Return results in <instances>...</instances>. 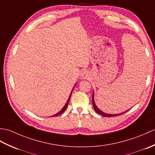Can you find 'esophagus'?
<instances>
[{
    "mask_svg": "<svg viewBox=\"0 0 155 155\" xmlns=\"http://www.w3.org/2000/svg\"><path fill=\"white\" fill-rule=\"evenodd\" d=\"M82 76H83V77H87V73L86 72H83V74H82Z\"/></svg>",
    "mask_w": 155,
    "mask_h": 155,
    "instance_id": "esophagus-1",
    "label": "esophagus"
}]
</instances>
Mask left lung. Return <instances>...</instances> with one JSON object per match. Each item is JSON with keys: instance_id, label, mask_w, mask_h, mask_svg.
<instances>
[{"instance_id": "1", "label": "left lung", "mask_w": 155, "mask_h": 155, "mask_svg": "<svg viewBox=\"0 0 155 155\" xmlns=\"http://www.w3.org/2000/svg\"><path fill=\"white\" fill-rule=\"evenodd\" d=\"M92 98H93V107H94V110L96 111L98 114H101V115H103V116H104V117H117V116H118V115H121V114H123L125 113H126V112H127V111H128V110H127L126 112H124V113H120V114H106V113H103V111H101L100 109H98V107L96 106V104H95V103H94V93H93V97H92Z\"/></svg>"}]
</instances>
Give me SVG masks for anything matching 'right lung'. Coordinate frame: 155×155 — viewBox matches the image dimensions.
Segmentation results:
<instances>
[{
  "instance_id": "add662e5",
  "label": "right lung",
  "mask_w": 155,
  "mask_h": 155,
  "mask_svg": "<svg viewBox=\"0 0 155 155\" xmlns=\"http://www.w3.org/2000/svg\"><path fill=\"white\" fill-rule=\"evenodd\" d=\"M71 95H70V97H69L68 99V101H67V103H66V104H65V106H64L63 108H62V110H61L60 112H58V113H57V114H56L53 115V116H52V117H54V116H58V115H59V114H61L62 113H63V112H64V111H65V110L67 109V106H68V104L69 100H70Z\"/></svg>"
}]
</instances>
